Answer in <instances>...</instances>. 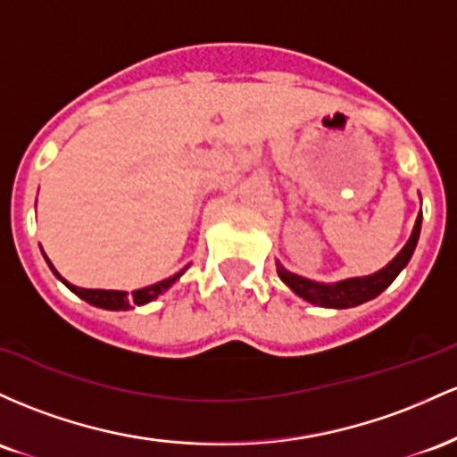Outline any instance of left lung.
<instances>
[{
    "label": "left lung",
    "mask_w": 457,
    "mask_h": 457,
    "mask_svg": "<svg viewBox=\"0 0 457 457\" xmlns=\"http://www.w3.org/2000/svg\"><path fill=\"white\" fill-rule=\"evenodd\" d=\"M419 233H421V213H419L417 224H414L412 235H410L408 244L403 245L402 253H399L386 268L376 271L371 276H362V278H347L335 285H321L312 283L309 278H302V276L291 274L285 268L278 265V276L287 287H291V291H295L297 295L304 297L311 304L326 306V309H350V306H358L362 302L373 300L376 295H380L388 285L397 278V274L408 265L410 256H412L414 248H417Z\"/></svg>",
    "instance_id": "1"
}]
</instances>
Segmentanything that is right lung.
<instances>
[{
	"label": "right lung",
	"instance_id": "1",
	"mask_svg": "<svg viewBox=\"0 0 457 457\" xmlns=\"http://www.w3.org/2000/svg\"><path fill=\"white\" fill-rule=\"evenodd\" d=\"M45 259H47V256H45ZM47 263H49L51 271H54V274L58 276V278L62 280V283L69 287V289L73 291V294L79 295L81 300L88 302V304L101 306V309H107V311H127V309H131V306L146 304V302L155 300L157 295L163 294V291H166L168 287H172L174 280H177L179 276L183 274V270H181V271H179V274L170 276V278L162 280V283H155V285H151V287H145V289H136V291H131V294H127V291H112V289H81V287H75V285L66 283L62 276H60L58 271H55L54 265H51L49 259H47Z\"/></svg>",
	"mask_w": 457,
	"mask_h": 457
}]
</instances>
